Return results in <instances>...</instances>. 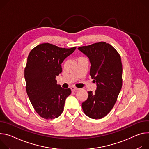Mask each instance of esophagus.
Instances as JSON below:
<instances>
[{"instance_id":"34e87169","label":"esophagus","mask_w":149,"mask_h":149,"mask_svg":"<svg viewBox=\"0 0 149 149\" xmlns=\"http://www.w3.org/2000/svg\"><path fill=\"white\" fill-rule=\"evenodd\" d=\"M71 90H72V91L76 92V91H78V90H79V89H78V88H75V87H74V86H72V87L71 88Z\"/></svg>"}]
</instances>
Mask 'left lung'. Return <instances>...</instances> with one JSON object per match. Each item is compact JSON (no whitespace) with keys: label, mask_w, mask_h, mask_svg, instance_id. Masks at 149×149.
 Here are the masks:
<instances>
[{"label":"left lung","mask_w":149,"mask_h":149,"mask_svg":"<svg viewBox=\"0 0 149 149\" xmlns=\"http://www.w3.org/2000/svg\"><path fill=\"white\" fill-rule=\"evenodd\" d=\"M78 49L89 58L90 75L97 86L94 93L88 91V97L82 103V109L91 118H102L113 107L122 88L120 55L105 42L82 46Z\"/></svg>","instance_id":"1"}]
</instances>
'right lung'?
<instances>
[{"instance_id": "add662e5", "label": "right lung", "mask_w": 149, "mask_h": 149, "mask_svg": "<svg viewBox=\"0 0 149 149\" xmlns=\"http://www.w3.org/2000/svg\"><path fill=\"white\" fill-rule=\"evenodd\" d=\"M76 47L60 48L49 43L38 45L30 52L24 70L26 90L35 111L44 119L58 117L71 89L57 84L56 76L62 72L61 64L74 52Z\"/></svg>"}]
</instances>
